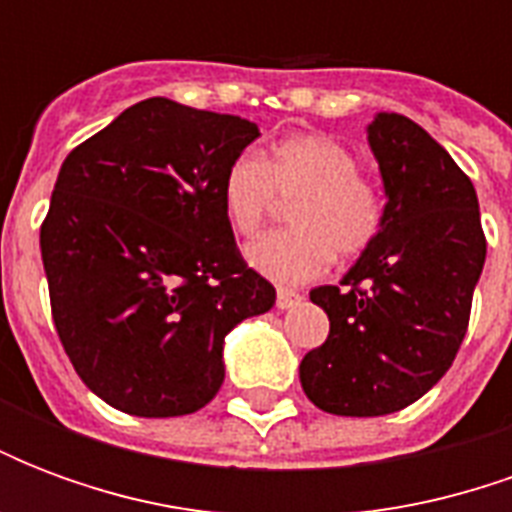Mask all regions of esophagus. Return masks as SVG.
<instances>
[{
	"mask_svg": "<svg viewBox=\"0 0 512 512\" xmlns=\"http://www.w3.org/2000/svg\"><path fill=\"white\" fill-rule=\"evenodd\" d=\"M301 293H296V290H285V288H279L277 290V307L279 310H290V307H296V304H301Z\"/></svg>",
	"mask_w": 512,
	"mask_h": 512,
	"instance_id": "34e87169",
	"label": "esophagus"
}]
</instances>
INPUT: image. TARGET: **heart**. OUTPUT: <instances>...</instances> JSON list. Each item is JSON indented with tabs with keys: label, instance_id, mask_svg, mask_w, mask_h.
Returning <instances> with one entry per match:
<instances>
[{
	"label": "heart",
	"instance_id": "b5f03b06",
	"mask_svg": "<svg viewBox=\"0 0 512 512\" xmlns=\"http://www.w3.org/2000/svg\"><path fill=\"white\" fill-rule=\"evenodd\" d=\"M290 200V230L268 233L246 249V260L277 285H304L332 266V257L354 260L384 230V202L359 172V158L332 136L296 134L268 147L263 158L235 156L219 180L227 224L255 235Z\"/></svg>",
	"mask_w": 512,
	"mask_h": 512
}]
</instances>
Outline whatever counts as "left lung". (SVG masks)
<instances>
[{
	"label": "left lung",
	"instance_id": "obj_1",
	"mask_svg": "<svg viewBox=\"0 0 512 512\" xmlns=\"http://www.w3.org/2000/svg\"><path fill=\"white\" fill-rule=\"evenodd\" d=\"M367 139L384 178V230L340 288L310 290L329 337L299 365L304 395L337 417L400 411L450 370L485 263L477 194L450 153L386 112Z\"/></svg>",
	"mask_w": 512,
	"mask_h": 512
}]
</instances>
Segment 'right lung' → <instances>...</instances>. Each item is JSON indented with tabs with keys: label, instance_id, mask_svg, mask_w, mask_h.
<instances>
[{
	"label": "right lung",
	"instance_id": "add662e5",
	"mask_svg": "<svg viewBox=\"0 0 512 512\" xmlns=\"http://www.w3.org/2000/svg\"><path fill=\"white\" fill-rule=\"evenodd\" d=\"M257 136L244 117L147 98L62 161L40 224L51 318L112 408L200 411L224 381V334L274 307L219 200L224 167Z\"/></svg>",
	"mask_w": 512,
	"mask_h": 512
}]
</instances>
